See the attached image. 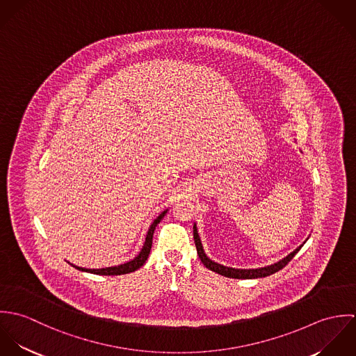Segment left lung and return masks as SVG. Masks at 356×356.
<instances>
[{"instance_id":"obj_1","label":"left lung","mask_w":356,"mask_h":356,"mask_svg":"<svg viewBox=\"0 0 356 356\" xmlns=\"http://www.w3.org/2000/svg\"><path fill=\"white\" fill-rule=\"evenodd\" d=\"M193 238H195V244H196V248H197V254H199L200 260L203 261V264L207 268H209L211 271H215V273H218V274H220V275H225V277H227V278H237V280H240V278H241V280L261 278V277H267V275H271V274L280 271L281 268H284V267L293 259L295 254H298V252L302 250V247H303V244L305 243V241L300 247H298L293 252H291L286 257H284L282 260H280V261H277V263H274V264H271V266H266V267H260V268H247V270L244 268V270H243V268L226 267V266H223V264H219V263L211 260V259L205 254V252H204L203 245H202V241H200V237H199L196 225L193 226Z\"/></svg>"}]
</instances>
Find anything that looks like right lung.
Wrapping results in <instances>:
<instances>
[{"label":"right lung","mask_w":356,"mask_h":356,"mask_svg":"<svg viewBox=\"0 0 356 356\" xmlns=\"http://www.w3.org/2000/svg\"><path fill=\"white\" fill-rule=\"evenodd\" d=\"M167 213V209H164L151 225L148 233H147V238H145V243H144V247L141 250V252L137 254L133 260L127 261V263H123V264H119V266H113V267H105V268H83V267H78V266H74L75 268L81 270V271H86V273H92V274H99V275H122V274H129V273H133L136 270H138L141 266H144V263L147 261L149 252H151V248H152V238L153 233H154V229L156 226L160 223V220L164 218V215Z\"/></svg>","instance_id":"obj_1"}]
</instances>
